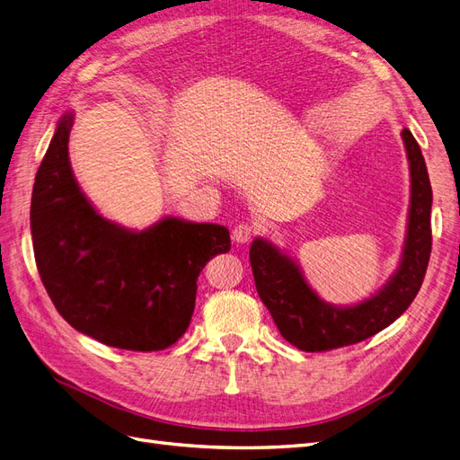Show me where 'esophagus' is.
Returning <instances> with one entry per match:
<instances>
[{
	"mask_svg": "<svg viewBox=\"0 0 460 460\" xmlns=\"http://www.w3.org/2000/svg\"><path fill=\"white\" fill-rule=\"evenodd\" d=\"M253 235H255V226L247 225V222H242V225H238L232 230V238L238 243H247Z\"/></svg>",
	"mask_w": 460,
	"mask_h": 460,
	"instance_id": "34e87169",
	"label": "esophagus"
}]
</instances>
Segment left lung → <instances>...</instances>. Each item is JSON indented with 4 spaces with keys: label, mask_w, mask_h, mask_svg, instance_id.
Instances as JSON below:
<instances>
[{
    "label": "left lung",
    "mask_w": 460,
    "mask_h": 460,
    "mask_svg": "<svg viewBox=\"0 0 460 460\" xmlns=\"http://www.w3.org/2000/svg\"><path fill=\"white\" fill-rule=\"evenodd\" d=\"M401 136L411 166L407 240L399 269L372 297L353 307H336L314 294L297 262L276 245L257 238L249 249L261 301L284 340L301 351H330L363 341L397 320L419 294L431 252V186L414 136L407 128Z\"/></svg>",
    "instance_id": "1"
}]
</instances>
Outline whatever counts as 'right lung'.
<instances>
[{"instance_id":"right-lung-1","label":"right lung","mask_w":460,"mask_h":460,"mask_svg":"<svg viewBox=\"0 0 460 460\" xmlns=\"http://www.w3.org/2000/svg\"><path fill=\"white\" fill-rule=\"evenodd\" d=\"M73 122V113L61 117L32 190L41 282L75 330L119 349H166L188 330L198 276L230 252V232L176 217L134 232L97 215L68 161Z\"/></svg>"}]
</instances>
